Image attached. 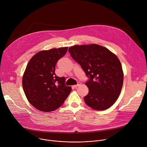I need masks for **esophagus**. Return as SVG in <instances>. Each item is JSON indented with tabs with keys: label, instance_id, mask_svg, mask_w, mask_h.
I'll list each match as a JSON object with an SVG mask.
<instances>
[{
	"label": "esophagus",
	"instance_id": "34e87169",
	"mask_svg": "<svg viewBox=\"0 0 147 147\" xmlns=\"http://www.w3.org/2000/svg\"><path fill=\"white\" fill-rule=\"evenodd\" d=\"M81 85V83L80 82H79V83H78L77 85H74V86H73V88H77L78 86H80Z\"/></svg>",
	"mask_w": 147,
	"mask_h": 147
}]
</instances>
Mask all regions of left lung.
<instances>
[{"mask_svg":"<svg viewBox=\"0 0 147 147\" xmlns=\"http://www.w3.org/2000/svg\"><path fill=\"white\" fill-rule=\"evenodd\" d=\"M72 58L84 71L90 80L84 101L96 111L109 108L121 92L124 74L117 56L107 48L97 44L74 45L69 48Z\"/></svg>","mask_w":147,"mask_h":147,"instance_id":"1","label":"left lung"}]
</instances>
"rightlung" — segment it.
<instances>
[{
  "label": "right lung",
  "instance_id": "right-lung-1",
  "mask_svg": "<svg viewBox=\"0 0 147 147\" xmlns=\"http://www.w3.org/2000/svg\"><path fill=\"white\" fill-rule=\"evenodd\" d=\"M68 47L41 51L30 60L24 73L22 85L32 105L42 112H52L64 103L71 91L65 84V78L57 77L55 66Z\"/></svg>",
  "mask_w": 147,
  "mask_h": 147
}]
</instances>
